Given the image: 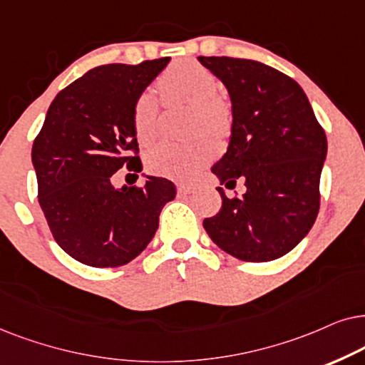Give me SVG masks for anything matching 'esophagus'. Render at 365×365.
Masks as SVG:
<instances>
[{
  "label": "esophagus",
  "instance_id": "1",
  "mask_svg": "<svg viewBox=\"0 0 365 365\" xmlns=\"http://www.w3.org/2000/svg\"><path fill=\"white\" fill-rule=\"evenodd\" d=\"M177 188L182 195H190V193L195 192V185L193 183H178Z\"/></svg>",
  "mask_w": 365,
  "mask_h": 365
}]
</instances>
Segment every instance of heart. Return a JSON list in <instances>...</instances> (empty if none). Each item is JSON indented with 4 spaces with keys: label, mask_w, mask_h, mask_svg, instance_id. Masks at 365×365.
Segmentation results:
<instances>
[{
    "label": "heart",
    "mask_w": 365,
    "mask_h": 365,
    "mask_svg": "<svg viewBox=\"0 0 365 365\" xmlns=\"http://www.w3.org/2000/svg\"><path fill=\"white\" fill-rule=\"evenodd\" d=\"M157 86L167 103L193 105V133L223 137L232 125L225 101L218 96L220 85L207 66L193 60L173 63L158 78ZM160 103L152 91H143L133 105V128L142 143L153 142L158 133ZM215 155V145L205 135L192 142H163L147 155L150 172L168 178H190L207 160Z\"/></svg>",
    "instance_id": "heart-1"
}]
</instances>
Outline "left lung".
<instances>
[{"mask_svg":"<svg viewBox=\"0 0 365 365\" xmlns=\"http://www.w3.org/2000/svg\"><path fill=\"white\" fill-rule=\"evenodd\" d=\"M225 85L232 101V133L212 172L235 187L205 218L208 237L223 252L245 262H270L289 254L312 228L320 205V173L327 138L297 81L260 61L198 56Z\"/></svg>","mask_w":365,"mask_h":365,"instance_id":"1","label":"left lung"}]
</instances>
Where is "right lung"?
I'll list each match as a JSON object with an SVG mask.
<instances>
[{"label":"right lung","instance_id":"obj_1","mask_svg":"<svg viewBox=\"0 0 365 365\" xmlns=\"http://www.w3.org/2000/svg\"><path fill=\"white\" fill-rule=\"evenodd\" d=\"M170 58L96 66L55 96L33 143L38 200L56 244L90 267H120L152 242L177 188L162 177L115 188L126 165L142 172L133 105Z\"/></svg>","mask_w":365,"mask_h":365}]
</instances>
